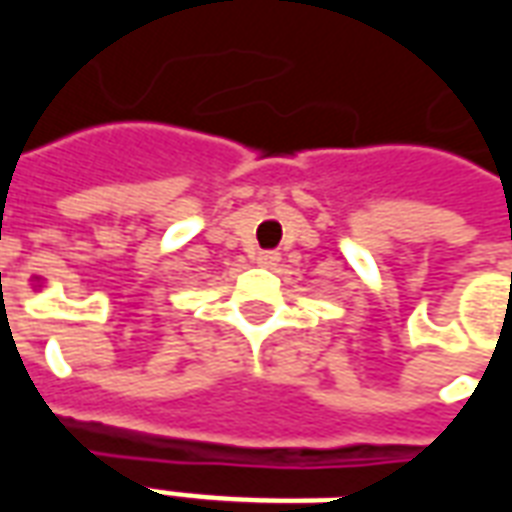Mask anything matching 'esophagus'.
I'll return each instance as SVG.
<instances>
[{
	"label": "esophagus",
	"instance_id": "obj_1",
	"mask_svg": "<svg viewBox=\"0 0 512 512\" xmlns=\"http://www.w3.org/2000/svg\"><path fill=\"white\" fill-rule=\"evenodd\" d=\"M257 263H260V266H277V263H279V252H260V257H257Z\"/></svg>",
	"mask_w": 512,
	"mask_h": 512
}]
</instances>
